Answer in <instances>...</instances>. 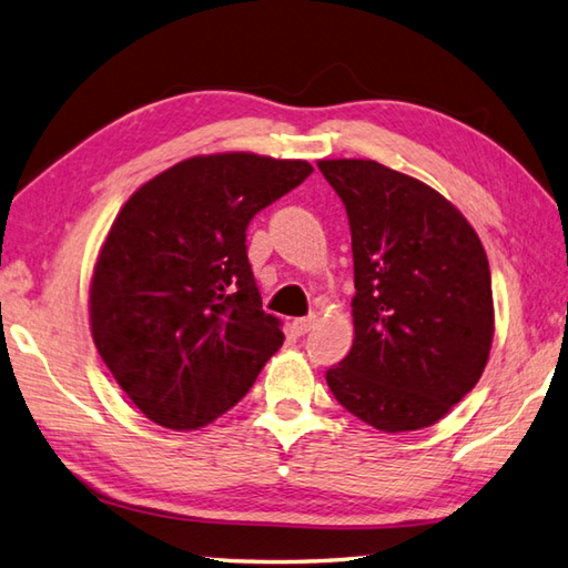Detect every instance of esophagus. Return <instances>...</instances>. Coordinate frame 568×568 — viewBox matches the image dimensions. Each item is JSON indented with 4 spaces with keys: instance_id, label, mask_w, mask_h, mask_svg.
<instances>
[{
    "instance_id": "esophagus-1",
    "label": "esophagus",
    "mask_w": 568,
    "mask_h": 568,
    "mask_svg": "<svg viewBox=\"0 0 568 568\" xmlns=\"http://www.w3.org/2000/svg\"><path fill=\"white\" fill-rule=\"evenodd\" d=\"M315 324H317V317H300L293 322V329L297 334H307L312 327H315Z\"/></svg>"
}]
</instances>
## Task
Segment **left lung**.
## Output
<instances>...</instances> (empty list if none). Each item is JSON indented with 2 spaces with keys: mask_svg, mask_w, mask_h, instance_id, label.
<instances>
[{
  "mask_svg": "<svg viewBox=\"0 0 568 568\" xmlns=\"http://www.w3.org/2000/svg\"><path fill=\"white\" fill-rule=\"evenodd\" d=\"M352 226L354 346L327 371L381 432L439 422L488 364L496 312L486 248L454 204L376 161H317Z\"/></svg>",
  "mask_w": 568,
  "mask_h": 568,
  "instance_id": "left-lung-1",
  "label": "left lung"
}]
</instances>
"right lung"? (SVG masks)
Returning a JSON list of instances; mask_svg holds the SVG:
<instances>
[{"mask_svg":"<svg viewBox=\"0 0 568 568\" xmlns=\"http://www.w3.org/2000/svg\"><path fill=\"white\" fill-rule=\"evenodd\" d=\"M310 173L307 161L246 151L192 155L119 210L92 268L90 329L155 425H210L283 346L281 320L261 310L246 226Z\"/></svg>","mask_w":568,"mask_h":568,"instance_id":"1","label":"right lung"}]
</instances>
